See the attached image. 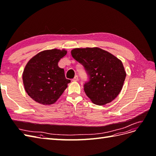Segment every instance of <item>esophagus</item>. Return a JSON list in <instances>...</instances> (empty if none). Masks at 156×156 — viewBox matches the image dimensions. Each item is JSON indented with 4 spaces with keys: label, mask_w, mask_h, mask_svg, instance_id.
<instances>
[{
    "label": "esophagus",
    "mask_w": 156,
    "mask_h": 156,
    "mask_svg": "<svg viewBox=\"0 0 156 156\" xmlns=\"http://www.w3.org/2000/svg\"><path fill=\"white\" fill-rule=\"evenodd\" d=\"M78 80H79L78 76H77V75H75V76L74 77V78L72 79V81H77Z\"/></svg>",
    "instance_id": "34e87169"
}]
</instances>
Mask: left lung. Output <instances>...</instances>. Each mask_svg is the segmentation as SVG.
<instances>
[{"mask_svg":"<svg viewBox=\"0 0 156 156\" xmlns=\"http://www.w3.org/2000/svg\"><path fill=\"white\" fill-rule=\"evenodd\" d=\"M74 59L85 68L89 81L84 90L98 105L113 101L120 94L126 77L122 61L99 48H76L71 51Z\"/></svg>","mask_w":156,"mask_h":156,"instance_id":"left-lung-1","label":"left lung"}]
</instances>
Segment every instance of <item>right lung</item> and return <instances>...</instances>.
Returning <instances> with one entry per match:
<instances>
[{
    "instance_id": "1",
    "label": "right lung",
    "mask_w": 156,
    "mask_h": 156,
    "mask_svg": "<svg viewBox=\"0 0 156 156\" xmlns=\"http://www.w3.org/2000/svg\"><path fill=\"white\" fill-rule=\"evenodd\" d=\"M67 51L53 49L37 53L28 62L23 73L25 90L32 100L42 105L53 104L62 95L70 80L58 67Z\"/></svg>"
}]
</instances>
